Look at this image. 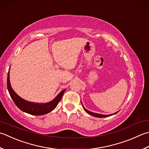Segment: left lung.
Here are the masks:
<instances>
[{"label": "left lung", "mask_w": 149, "mask_h": 149, "mask_svg": "<svg viewBox=\"0 0 149 149\" xmlns=\"http://www.w3.org/2000/svg\"><path fill=\"white\" fill-rule=\"evenodd\" d=\"M81 103H82V102H81ZM82 105H83V109L84 110V111H85L86 113H88V114L92 115V116H94V117H96V118H106V117H109V116H112V115H113V114H116V113L118 112H116V113H112V114H110V115H103V114H100V113H94V112H90V111H89V110H86V109H85V108L84 107L83 103H82Z\"/></svg>", "instance_id": "1"}]
</instances>
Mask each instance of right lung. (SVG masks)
<instances>
[{
    "instance_id": "1",
    "label": "right lung",
    "mask_w": 149,
    "mask_h": 149,
    "mask_svg": "<svg viewBox=\"0 0 149 149\" xmlns=\"http://www.w3.org/2000/svg\"><path fill=\"white\" fill-rule=\"evenodd\" d=\"M7 87L11 97L16 106L23 112L36 116L46 114L55 109V108L57 107L59 102L62 99L63 95L65 91V89L63 90L56 96L54 100L46 103H37L26 101L17 95L11 88L10 81V70L8 74Z\"/></svg>"
}]
</instances>
